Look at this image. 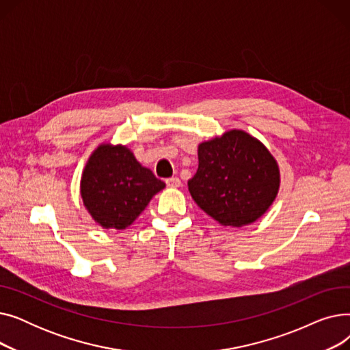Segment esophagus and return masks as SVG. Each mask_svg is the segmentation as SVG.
I'll list each match as a JSON object with an SVG mask.
<instances>
[{"instance_id":"obj_1","label":"esophagus","mask_w":350,"mask_h":350,"mask_svg":"<svg viewBox=\"0 0 350 350\" xmlns=\"http://www.w3.org/2000/svg\"><path fill=\"white\" fill-rule=\"evenodd\" d=\"M165 185H167V187H172V189H177L181 186V181L178 177H170L165 180Z\"/></svg>"}]
</instances>
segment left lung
I'll list each match as a JSON object with an SVG mask.
<instances>
[{
    "label": "left lung",
    "instance_id": "obj_1",
    "mask_svg": "<svg viewBox=\"0 0 350 350\" xmlns=\"http://www.w3.org/2000/svg\"><path fill=\"white\" fill-rule=\"evenodd\" d=\"M280 169L267 147L244 131L198 144V169L189 180L197 206L221 226L256 221L280 190Z\"/></svg>",
    "mask_w": 350,
    "mask_h": 350
}]
</instances>
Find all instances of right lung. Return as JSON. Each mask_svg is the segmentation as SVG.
<instances>
[{"instance_id":"1","label":"right lung","mask_w":350,"mask_h":350,"mask_svg":"<svg viewBox=\"0 0 350 350\" xmlns=\"http://www.w3.org/2000/svg\"><path fill=\"white\" fill-rule=\"evenodd\" d=\"M164 187L126 146L107 143L90 154L82 173L81 196L100 227L124 230Z\"/></svg>"}]
</instances>
